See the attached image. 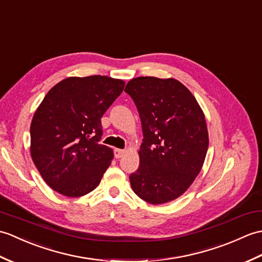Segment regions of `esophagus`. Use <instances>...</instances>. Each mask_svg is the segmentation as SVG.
Masks as SVG:
<instances>
[{
  "mask_svg": "<svg viewBox=\"0 0 262 262\" xmlns=\"http://www.w3.org/2000/svg\"><path fill=\"white\" fill-rule=\"evenodd\" d=\"M125 154V150H122V149H114V157L116 159H120L123 157V155Z\"/></svg>",
  "mask_w": 262,
  "mask_h": 262,
  "instance_id": "1",
  "label": "esophagus"
}]
</instances>
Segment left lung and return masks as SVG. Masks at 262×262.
Instances as JSON below:
<instances>
[{
  "label": "left lung",
  "instance_id": "1",
  "mask_svg": "<svg viewBox=\"0 0 262 262\" xmlns=\"http://www.w3.org/2000/svg\"><path fill=\"white\" fill-rule=\"evenodd\" d=\"M124 91L136 103L143 131L140 165L130 175L131 187L154 205L176 200L204 164L208 148L204 112L187 87L173 78H132Z\"/></svg>",
  "mask_w": 262,
  "mask_h": 262
}]
</instances>
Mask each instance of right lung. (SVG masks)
Returning <instances> with one entry per match:
<instances>
[{
	"label": "right lung",
	"mask_w": 262,
	"mask_h": 262,
	"mask_svg": "<svg viewBox=\"0 0 262 262\" xmlns=\"http://www.w3.org/2000/svg\"><path fill=\"white\" fill-rule=\"evenodd\" d=\"M101 75L67 77L47 93L33 114L30 155L50 188L67 197L94 190L113 150L100 144L101 118L124 89Z\"/></svg>",
	"instance_id": "add662e5"
}]
</instances>
